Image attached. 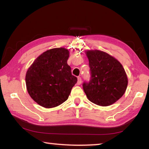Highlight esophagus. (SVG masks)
<instances>
[{
  "label": "esophagus",
  "mask_w": 149,
  "mask_h": 149,
  "mask_svg": "<svg viewBox=\"0 0 149 149\" xmlns=\"http://www.w3.org/2000/svg\"><path fill=\"white\" fill-rule=\"evenodd\" d=\"M81 82H82V79H81V77H78V81H77V84L78 85H81Z\"/></svg>",
  "instance_id": "1"
}]
</instances>
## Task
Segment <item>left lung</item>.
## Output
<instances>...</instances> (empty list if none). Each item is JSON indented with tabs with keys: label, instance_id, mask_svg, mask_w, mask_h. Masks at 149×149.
I'll return each instance as SVG.
<instances>
[{
	"label": "left lung",
	"instance_id": "left-lung-1",
	"mask_svg": "<svg viewBox=\"0 0 149 149\" xmlns=\"http://www.w3.org/2000/svg\"><path fill=\"white\" fill-rule=\"evenodd\" d=\"M91 78L85 81L83 88L87 98L95 104L107 107L113 104L125 93L127 77L117 60L99 50L86 52Z\"/></svg>",
	"mask_w": 149,
	"mask_h": 149
}]
</instances>
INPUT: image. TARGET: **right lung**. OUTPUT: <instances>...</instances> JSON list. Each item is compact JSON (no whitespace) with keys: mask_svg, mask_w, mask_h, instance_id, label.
Returning <instances> with one entry per match:
<instances>
[{"mask_svg":"<svg viewBox=\"0 0 149 149\" xmlns=\"http://www.w3.org/2000/svg\"><path fill=\"white\" fill-rule=\"evenodd\" d=\"M69 52L65 48L46 51L38 57L26 74L30 97L45 108L58 107L68 99L77 82L67 64Z\"/></svg>","mask_w":149,"mask_h":149,"instance_id":"add662e5","label":"right lung"}]
</instances>
